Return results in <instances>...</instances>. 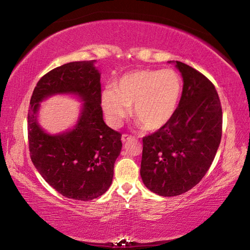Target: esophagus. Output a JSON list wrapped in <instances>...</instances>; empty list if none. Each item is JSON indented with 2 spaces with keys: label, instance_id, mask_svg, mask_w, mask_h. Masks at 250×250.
<instances>
[{
  "label": "esophagus",
  "instance_id": "esophagus-1",
  "mask_svg": "<svg viewBox=\"0 0 250 250\" xmlns=\"http://www.w3.org/2000/svg\"><path fill=\"white\" fill-rule=\"evenodd\" d=\"M133 137L132 135H129V134H122V137H121V140H122V142H126V141H129V140H131V139H132Z\"/></svg>",
  "mask_w": 250,
  "mask_h": 250
}]
</instances>
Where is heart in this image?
I'll return each instance as SVG.
<instances>
[{
	"label": "heart",
	"mask_w": 250,
	"mask_h": 250,
	"mask_svg": "<svg viewBox=\"0 0 250 250\" xmlns=\"http://www.w3.org/2000/svg\"><path fill=\"white\" fill-rule=\"evenodd\" d=\"M182 88L181 76L172 68L133 70L115 82L112 90L104 91L101 104L112 126H119L132 107L139 124L154 131L175 115Z\"/></svg>",
	"instance_id": "b5f03b06"
}]
</instances>
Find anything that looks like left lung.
<instances>
[{"instance_id": "8db88e82", "label": "left lung", "mask_w": 250, "mask_h": 250, "mask_svg": "<svg viewBox=\"0 0 250 250\" xmlns=\"http://www.w3.org/2000/svg\"><path fill=\"white\" fill-rule=\"evenodd\" d=\"M175 62L184 83L179 107L166 125L142 139V181L161 196L181 195L200 183L222 139V104L213 83Z\"/></svg>"}]
</instances>
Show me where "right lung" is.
I'll return each mask as SVG.
<instances>
[{
	"label": "right lung",
	"mask_w": 250,
	"mask_h": 250,
	"mask_svg": "<svg viewBox=\"0 0 250 250\" xmlns=\"http://www.w3.org/2000/svg\"><path fill=\"white\" fill-rule=\"evenodd\" d=\"M94 64L95 61L73 62L48 71L33 91L27 115L33 164L53 188L77 201L105 193L122 147L121 133L103 119L100 74ZM56 93H75L85 103L73 130L50 136L37 124L36 113L42 100Z\"/></svg>",
	"instance_id": "1"
}]
</instances>
